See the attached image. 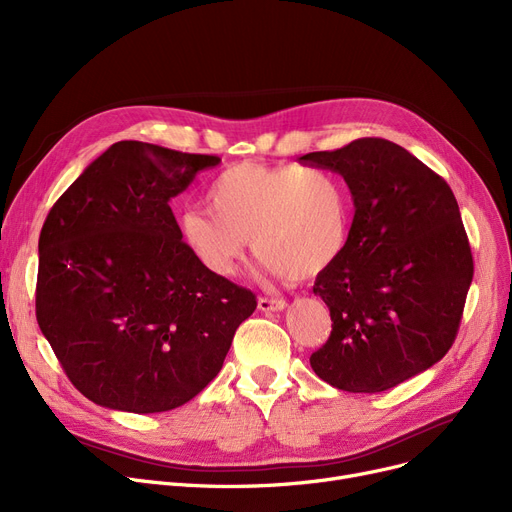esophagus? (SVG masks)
Segmentation results:
<instances>
[{"instance_id": "esophagus-1", "label": "esophagus", "mask_w": 512, "mask_h": 512, "mask_svg": "<svg viewBox=\"0 0 512 512\" xmlns=\"http://www.w3.org/2000/svg\"><path fill=\"white\" fill-rule=\"evenodd\" d=\"M257 307L259 311H284L286 309V301L284 299H267V297H261L257 301Z\"/></svg>"}]
</instances>
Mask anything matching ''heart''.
<instances>
[{
  "label": "heart",
  "instance_id": "b5f03b06",
  "mask_svg": "<svg viewBox=\"0 0 512 512\" xmlns=\"http://www.w3.org/2000/svg\"><path fill=\"white\" fill-rule=\"evenodd\" d=\"M205 199L211 211L186 209L178 230L213 276L236 274L249 236L265 270L288 280L321 274L346 247L351 201L344 182L326 168L245 161L215 176Z\"/></svg>",
  "mask_w": 512,
  "mask_h": 512
}]
</instances>
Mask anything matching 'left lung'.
<instances>
[{
	"instance_id": "obj_1",
	"label": "left lung",
	"mask_w": 512,
	"mask_h": 512,
	"mask_svg": "<svg viewBox=\"0 0 512 512\" xmlns=\"http://www.w3.org/2000/svg\"><path fill=\"white\" fill-rule=\"evenodd\" d=\"M301 159L338 172L355 203L342 255L315 278L332 334L311 367L338 390H390L438 363L459 332L473 280L459 203L444 178L386 139Z\"/></svg>"
}]
</instances>
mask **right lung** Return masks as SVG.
<instances>
[{"label":"right lung","instance_id":"1","mask_svg":"<svg viewBox=\"0 0 512 512\" xmlns=\"http://www.w3.org/2000/svg\"><path fill=\"white\" fill-rule=\"evenodd\" d=\"M215 155L120 141L51 207L39 236L37 321L80 394L161 413L220 373L255 294L184 247L170 201Z\"/></svg>","mask_w":512,"mask_h":512}]
</instances>
